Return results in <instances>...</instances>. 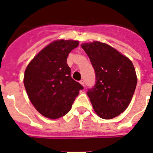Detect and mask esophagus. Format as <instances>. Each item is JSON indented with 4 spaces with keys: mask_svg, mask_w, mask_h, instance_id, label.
I'll return each instance as SVG.
<instances>
[{
    "mask_svg": "<svg viewBox=\"0 0 153 153\" xmlns=\"http://www.w3.org/2000/svg\"><path fill=\"white\" fill-rule=\"evenodd\" d=\"M79 82L81 83V85H82L83 86H85V82H84V80H81L80 82Z\"/></svg>",
    "mask_w": 153,
    "mask_h": 153,
    "instance_id": "obj_1",
    "label": "esophagus"
}]
</instances>
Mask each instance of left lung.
<instances>
[{
    "label": "left lung",
    "mask_w": 153,
    "mask_h": 153,
    "mask_svg": "<svg viewBox=\"0 0 153 153\" xmlns=\"http://www.w3.org/2000/svg\"><path fill=\"white\" fill-rule=\"evenodd\" d=\"M82 47L90 59L96 83L88 88L95 112L102 119H112L128 106L137 85L131 61L109 45L100 42L84 43Z\"/></svg>",
    "instance_id": "1"
}]
</instances>
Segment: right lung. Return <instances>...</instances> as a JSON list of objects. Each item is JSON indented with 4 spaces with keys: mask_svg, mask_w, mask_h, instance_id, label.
I'll return each mask as SVG.
<instances>
[{
    "mask_svg": "<svg viewBox=\"0 0 153 153\" xmlns=\"http://www.w3.org/2000/svg\"><path fill=\"white\" fill-rule=\"evenodd\" d=\"M78 45V41H54L43 49L25 69L27 94L37 111L46 117L65 116L79 91L84 88L71 78L67 64L69 53Z\"/></svg>",
    "mask_w": 153,
    "mask_h": 153,
    "instance_id": "right-lung-1",
    "label": "right lung"
}]
</instances>
